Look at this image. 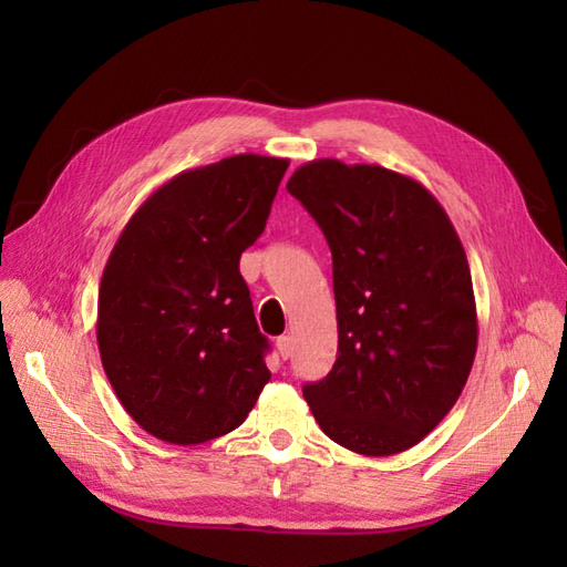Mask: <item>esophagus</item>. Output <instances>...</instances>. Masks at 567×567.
<instances>
[{
    "label": "esophagus",
    "instance_id": "esophagus-1",
    "mask_svg": "<svg viewBox=\"0 0 567 567\" xmlns=\"http://www.w3.org/2000/svg\"><path fill=\"white\" fill-rule=\"evenodd\" d=\"M277 353H280L285 360L290 358L292 353H295V341H292V336H280V339H277Z\"/></svg>",
    "mask_w": 567,
    "mask_h": 567
}]
</instances>
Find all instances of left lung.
I'll return each mask as SVG.
<instances>
[{
  "label": "left lung",
  "mask_w": 567,
  "mask_h": 567,
  "mask_svg": "<svg viewBox=\"0 0 567 567\" xmlns=\"http://www.w3.org/2000/svg\"><path fill=\"white\" fill-rule=\"evenodd\" d=\"M287 192L321 226L333 258L339 355L305 384L317 424L360 455H394L436 429L477 351L465 250L414 177L333 158L305 163Z\"/></svg>",
  "instance_id": "obj_1"
}]
</instances>
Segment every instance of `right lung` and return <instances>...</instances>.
<instances>
[{
    "label": "right lung",
    "mask_w": 567,
    "mask_h": 567,
    "mask_svg": "<svg viewBox=\"0 0 567 567\" xmlns=\"http://www.w3.org/2000/svg\"><path fill=\"white\" fill-rule=\"evenodd\" d=\"M290 161L240 153L167 179L104 265L97 343L118 402L175 445L244 424L270 370L268 339L238 272Z\"/></svg>",
    "instance_id": "add662e5"
}]
</instances>
